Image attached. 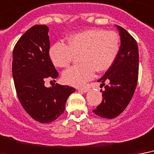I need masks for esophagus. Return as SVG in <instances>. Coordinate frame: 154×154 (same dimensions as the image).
<instances>
[{"label":"esophagus","instance_id":"1","mask_svg":"<svg viewBox=\"0 0 154 154\" xmlns=\"http://www.w3.org/2000/svg\"><path fill=\"white\" fill-rule=\"evenodd\" d=\"M78 90L81 91H83V92L86 93V92H88V91H89V89H88V88H79Z\"/></svg>","mask_w":154,"mask_h":154}]
</instances>
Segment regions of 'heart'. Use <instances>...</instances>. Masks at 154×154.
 I'll return each mask as SVG.
<instances>
[{
	"label": "heart",
	"instance_id": "b5f03b06",
	"mask_svg": "<svg viewBox=\"0 0 154 154\" xmlns=\"http://www.w3.org/2000/svg\"><path fill=\"white\" fill-rule=\"evenodd\" d=\"M68 45L57 42L51 46L49 56L57 67L64 68L79 55L80 64L63 71L64 83L81 87L92 79L95 71H107L112 66L120 51V37L114 31L91 29L69 37Z\"/></svg>",
	"mask_w": 154,
	"mask_h": 154
}]
</instances>
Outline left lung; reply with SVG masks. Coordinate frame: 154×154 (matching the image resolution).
<instances>
[{"label":"left lung","mask_w":154,"mask_h":154,"mask_svg":"<svg viewBox=\"0 0 154 154\" xmlns=\"http://www.w3.org/2000/svg\"><path fill=\"white\" fill-rule=\"evenodd\" d=\"M120 32V47L114 63L102 78L100 87L103 100L93 110L96 115L112 119L120 115L133 98L138 79L139 53L137 41L122 27ZM108 85H105V82Z\"/></svg>","instance_id":"8db88e82"}]
</instances>
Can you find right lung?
I'll use <instances>...</instances> for the list:
<instances>
[{"label": "right lung", "instance_id": "add662e5", "mask_svg": "<svg viewBox=\"0 0 154 154\" xmlns=\"http://www.w3.org/2000/svg\"><path fill=\"white\" fill-rule=\"evenodd\" d=\"M48 31L46 25L32 26L13 51L12 72L17 97L26 112L40 123L52 122L59 117L67 98L75 91L58 83L52 88L44 85L46 79L58 76L49 56Z\"/></svg>", "mask_w": 154, "mask_h": 154}]
</instances>
